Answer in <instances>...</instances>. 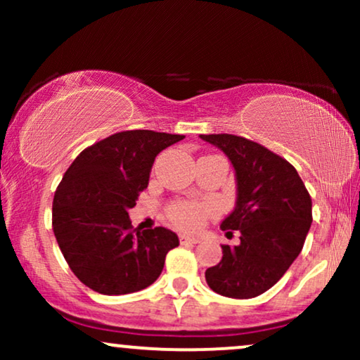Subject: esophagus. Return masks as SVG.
<instances>
[{"label":"esophagus","instance_id":"1","mask_svg":"<svg viewBox=\"0 0 360 360\" xmlns=\"http://www.w3.org/2000/svg\"><path fill=\"white\" fill-rule=\"evenodd\" d=\"M179 240H181V243H183V245H188V243H198V242H200V238L191 237V235L181 233L179 235Z\"/></svg>","mask_w":360,"mask_h":360}]
</instances>
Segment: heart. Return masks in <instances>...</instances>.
Listing matches in <instances>:
<instances>
[{"instance_id":"obj_1","label":"heart","mask_w":360,"mask_h":360,"mask_svg":"<svg viewBox=\"0 0 360 360\" xmlns=\"http://www.w3.org/2000/svg\"><path fill=\"white\" fill-rule=\"evenodd\" d=\"M210 210L198 203H177L171 208V220L184 230H198Z\"/></svg>"}]
</instances>
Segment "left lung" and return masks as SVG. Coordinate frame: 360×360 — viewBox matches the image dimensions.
<instances>
[{"mask_svg":"<svg viewBox=\"0 0 360 360\" xmlns=\"http://www.w3.org/2000/svg\"><path fill=\"white\" fill-rule=\"evenodd\" d=\"M200 137L232 162L237 200L220 229L240 232L238 245H221L223 257L206 269V283L226 298H255L300 255L311 226V198L296 169L269 148L229 134Z\"/></svg>","mask_w":360,"mask_h":360,"instance_id":"left-lung-1","label":"left lung"}]
</instances>
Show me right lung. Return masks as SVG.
<instances>
[{
	"instance_id": "1",
	"label": "right lung",
	"mask_w": 360,
	"mask_h": 360,
	"mask_svg": "<svg viewBox=\"0 0 360 360\" xmlns=\"http://www.w3.org/2000/svg\"><path fill=\"white\" fill-rule=\"evenodd\" d=\"M184 135L128 130L81 152L65 171L52 203V226L71 271L82 284L117 296L150 286L174 232L157 226L135 233L128 210L147 188L152 164Z\"/></svg>"
}]
</instances>
